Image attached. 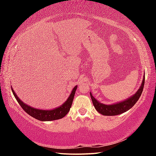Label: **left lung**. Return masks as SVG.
I'll list each match as a JSON object with an SVG mask.
<instances>
[{"label": "left lung", "mask_w": 156, "mask_h": 156, "mask_svg": "<svg viewBox=\"0 0 156 156\" xmlns=\"http://www.w3.org/2000/svg\"><path fill=\"white\" fill-rule=\"evenodd\" d=\"M144 78L145 77L144 75L141 85L138 89V91L136 92V94H134L131 97L128 98L127 99L122 100V101L116 102V103L114 104L105 105L101 103V102H100L98 100H96L92 96V94L90 92L91 98L92 100L93 105H94L95 109L97 110L98 112L101 113L103 115H116L127 112L128 110L130 109L136 103L137 101L140 98V97L142 90H143L144 88Z\"/></svg>", "instance_id": "left-lung-1"}]
</instances>
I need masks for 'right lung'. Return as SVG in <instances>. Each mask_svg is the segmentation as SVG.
Wrapping results in <instances>:
<instances>
[{
  "label": "right lung",
  "instance_id": "obj_1",
  "mask_svg": "<svg viewBox=\"0 0 156 156\" xmlns=\"http://www.w3.org/2000/svg\"><path fill=\"white\" fill-rule=\"evenodd\" d=\"M77 85L75 86L73 88L72 92L68 97L67 100L60 107L55 108L53 109H36L30 106V105H27L25 102H23L21 100L19 97L17 96L16 94L15 93L14 89L12 87V93L14 94V97L18 101V103L21 106V107L24 109L25 112L28 113L29 115L32 116L33 118H36V119L41 120V121H51L55 120L61 119L63 117L67 114L68 112H69L70 108L72 107L73 98L75 96V93L77 89Z\"/></svg>",
  "mask_w": 156,
  "mask_h": 156
}]
</instances>
